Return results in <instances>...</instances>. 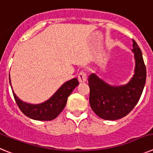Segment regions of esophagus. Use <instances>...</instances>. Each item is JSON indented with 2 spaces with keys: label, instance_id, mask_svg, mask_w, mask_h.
Returning a JSON list of instances; mask_svg holds the SVG:
<instances>
[{
  "label": "esophagus",
  "instance_id": "1",
  "mask_svg": "<svg viewBox=\"0 0 153 153\" xmlns=\"http://www.w3.org/2000/svg\"><path fill=\"white\" fill-rule=\"evenodd\" d=\"M78 80L79 83H85L87 80V74L85 71H81L78 75Z\"/></svg>",
  "mask_w": 153,
  "mask_h": 153
}]
</instances>
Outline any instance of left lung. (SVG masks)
<instances>
[{
    "mask_svg": "<svg viewBox=\"0 0 153 153\" xmlns=\"http://www.w3.org/2000/svg\"><path fill=\"white\" fill-rule=\"evenodd\" d=\"M133 49L136 69L132 79L126 86H111L95 74L89 76L90 104L100 118L107 120L121 119L129 114L140 100L146 79V69L141 50L134 40Z\"/></svg>",
    "mask_w": 153,
    "mask_h": 153,
    "instance_id": "1",
    "label": "left lung"
}]
</instances>
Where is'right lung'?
I'll list each match as a JSON object with an SVG mask.
<instances>
[{
  "instance_id": "add662e5",
  "label": "right lung",
  "mask_w": 153,
  "mask_h": 153,
  "mask_svg": "<svg viewBox=\"0 0 153 153\" xmlns=\"http://www.w3.org/2000/svg\"><path fill=\"white\" fill-rule=\"evenodd\" d=\"M9 80L10 83V76ZM79 85L76 78L67 81L56 92L49 100L38 105H31L21 101L13 91V95L19 109L29 118L40 121H50L56 118L64 109L67 104V98Z\"/></svg>"
}]
</instances>
